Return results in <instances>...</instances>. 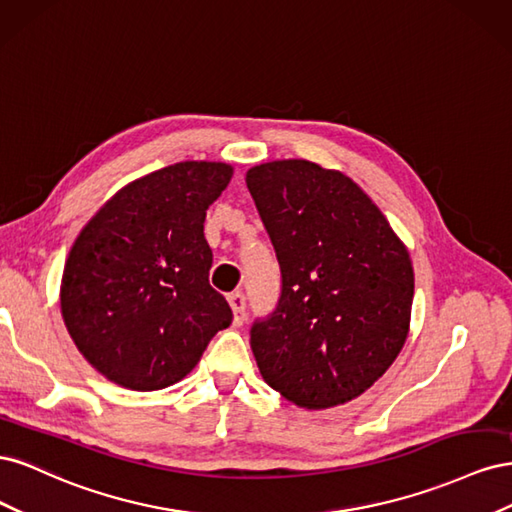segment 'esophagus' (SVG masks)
<instances>
[{"label":"esophagus","mask_w":512,"mask_h":512,"mask_svg":"<svg viewBox=\"0 0 512 512\" xmlns=\"http://www.w3.org/2000/svg\"><path fill=\"white\" fill-rule=\"evenodd\" d=\"M228 303L232 307V314H235V324H243L245 320V297L243 292H230L228 294Z\"/></svg>","instance_id":"obj_1"}]
</instances>
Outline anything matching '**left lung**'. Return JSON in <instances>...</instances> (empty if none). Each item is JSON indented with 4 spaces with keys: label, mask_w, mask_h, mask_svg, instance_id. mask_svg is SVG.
I'll list each match as a JSON object with an SVG mask.
<instances>
[{
    "label": "left lung",
    "mask_w": 512,
    "mask_h": 512,
    "mask_svg": "<svg viewBox=\"0 0 512 512\" xmlns=\"http://www.w3.org/2000/svg\"><path fill=\"white\" fill-rule=\"evenodd\" d=\"M245 181L282 269L280 305L252 329L260 376L299 408L342 406L380 380L406 344L408 247L342 170L273 160L252 166Z\"/></svg>",
    "instance_id": "obj_1"
}]
</instances>
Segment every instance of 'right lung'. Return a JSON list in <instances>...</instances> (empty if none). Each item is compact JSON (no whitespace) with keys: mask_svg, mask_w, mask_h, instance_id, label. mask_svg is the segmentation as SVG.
Returning <instances> with one entry per match:
<instances>
[{"mask_svg":"<svg viewBox=\"0 0 512 512\" xmlns=\"http://www.w3.org/2000/svg\"><path fill=\"white\" fill-rule=\"evenodd\" d=\"M235 168L185 160L123 185L74 239L59 307L74 346L123 389L183 380L232 322L209 284V205Z\"/></svg>","mask_w":512,"mask_h":512,"instance_id":"right-lung-1","label":"right lung"}]
</instances>
